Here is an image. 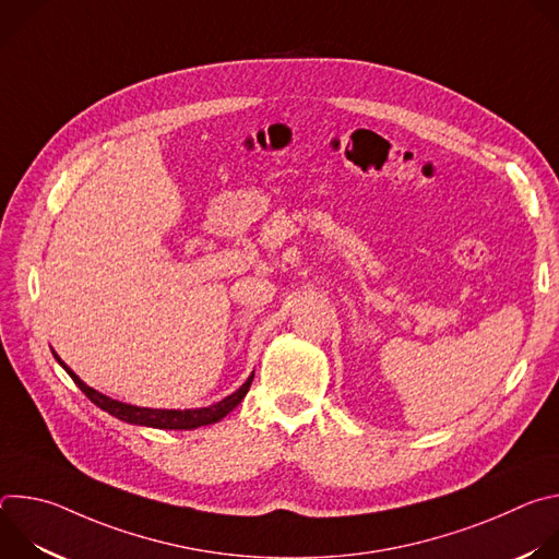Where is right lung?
Wrapping results in <instances>:
<instances>
[{
	"label": "right lung",
	"instance_id": "right-lung-1",
	"mask_svg": "<svg viewBox=\"0 0 559 559\" xmlns=\"http://www.w3.org/2000/svg\"><path fill=\"white\" fill-rule=\"evenodd\" d=\"M52 356L57 358V362L66 369V373L74 380V384L82 389L88 397L91 403H95L99 409L108 412L110 416L123 420V423H130V425H141V427H152V429H175V431H181V429H197V427H203V425H212V423H218L221 418H225L238 403L243 401L246 393L250 391V384L254 380V373L238 386L231 395L223 397L221 403L216 405H210V407H201V409H147V407H134V405H126V403H119V401H112V397L99 393L97 389L88 386L82 378H79L55 352Z\"/></svg>",
	"mask_w": 559,
	"mask_h": 559
}]
</instances>
